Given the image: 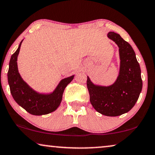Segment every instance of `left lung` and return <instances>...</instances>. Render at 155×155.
Listing matches in <instances>:
<instances>
[{"label": "left lung", "instance_id": "8db88e82", "mask_svg": "<svg viewBox=\"0 0 155 155\" xmlns=\"http://www.w3.org/2000/svg\"><path fill=\"white\" fill-rule=\"evenodd\" d=\"M107 36L119 47V75L115 82L109 86L94 84L87 77V86L93 107L105 116L117 117L134 107L143 83L141 68L132 46L114 31H110Z\"/></svg>", "mask_w": 155, "mask_h": 155}]
</instances>
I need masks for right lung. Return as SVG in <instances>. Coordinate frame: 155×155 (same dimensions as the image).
Returning <instances> with one entry per match:
<instances>
[{
  "instance_id": "add662e5",
  "label": "right lung",
  "mask_w": 155,
  "mask_h": 155,
  "mask_svg": "<svg viewBox=\"0 0 155 155\" xmlns=\"http://www.w3.org/2000/svg\"><path fill=\"white\" fill-rule=\"evenodd\" d=\"M23 41L12 55L9 61L7 79L11 94L17 104L29 114L36 116L48 114L55 111L59 106L65 88L73 80L74 75L61 80L51 93L42 94L33 90L24 81L18 70L17 58Z\"/></svg>"
}]
</instances>
